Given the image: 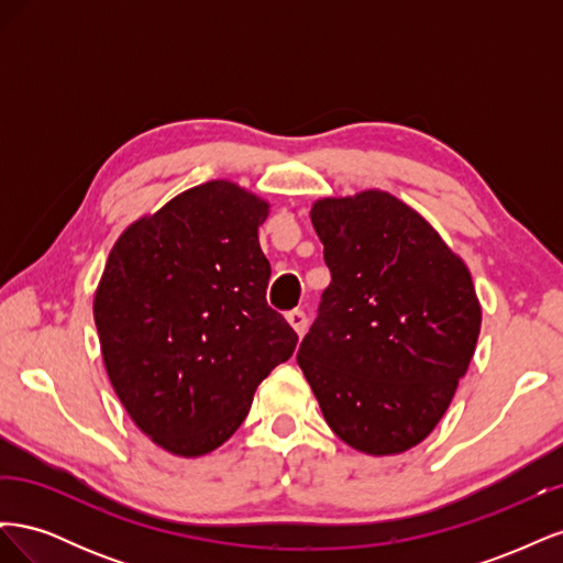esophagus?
Segmentation results:
<instances>
[{
  "mask_svg": "<svg viewBox=\"0 0 563 563\" xmlns=\"http://www.w3.org/2000/svg\"><path fill=\"white\" fill-rule=\"evenodd\" d=\"M286 319H288V323H291L294 331H296L298 335H302L305 331H308V317H305V312H302V310L288 312V314H286Z\"/></svg>",
  "mask_w": 563,
  "mask_h": 563,
  "instance_id": "34e87169",
  "label": "esophagus"
}]
</instances>
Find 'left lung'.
<instances>
[{"mask_svg": "<svg viewBox=\"0 0 563 563\" xmlns=\"http://www.w3.org/2000/svg\"><path fill=\"white\" fill-rule=\"evenodd\" d=\"M331 284L296 354L329 428L397 455L437 428L482 329L465 261L385 190L312 203Z\"/></svg>", "mask_w": 563, "mask_h": 563, "instance_id": "obj_1", "label": "left lung"}]
</instances>
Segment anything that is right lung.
Instances as JSON below:
<instances>
[{
    "instance_id": "add662e5",
    "label": "right lung",
    "mask_w": 563,
    "mask_h": 563,
    "mask_svg": "<svg viewBox=\"0 0 563 563\" xmlns=\"http://www.w3.org/2000/svg\"><path fill=\"white\" fill-rule=\"evenodd\" d=\"M269 201L232 180L180 192L114 242L93 296L108 378L131 420L180 457L223 446L298 335L267 308Z\"/></svg>"
}]
</instances>
